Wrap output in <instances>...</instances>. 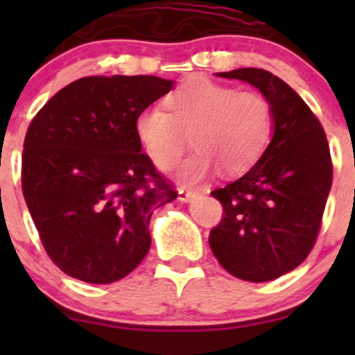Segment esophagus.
Returning <instances> with one entry per match:
<instances>
[{
	"instance_id": "esophagus-1",
	"label": "esophagus",
	"mask_w": 355,
	"mask_h": 355,
	"mask_svg": "<svg viewBox=\"0 0 355 355\" xmlns=\"http://www.w3.org/2000/svg\"><path fill=\"white\" fill-rule=\"evenodd\" d=\"M178 200L180 202H189V200H192L198 196V192L192 191V189H187V187H178Z\"/></svg>"
}]
</instances>
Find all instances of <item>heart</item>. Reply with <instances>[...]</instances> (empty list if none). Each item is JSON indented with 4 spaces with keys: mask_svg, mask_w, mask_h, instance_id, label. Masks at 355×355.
<instances>
[{
    "mask_svg": "<svg viewBox=\"0 0 355 355\" xmlns=\"http://www.w3.org/2000/svg\"><path fill=\"white\" fill-rule=\"evenodd\" d=\"M166 106H149L135 118V135L161 170H170L184 153L182 130L191 132L196 151L182 163V180L194 184L218 168L228 175L249 170L261 159L273 135V111L264 96L239 91L204 77H192L171 91Z\"/></svg>",
    "mask_w": 355,
    "mask_h": 355,
    "instance_id": "obj_1",
    "label": "heart"
}]
</instances>
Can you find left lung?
I'll return each instance as SVG.
<instances>
[{"instance_id":"obj_1","label":"left lung","mask_w":355,"mask_h":355,"mask_svg":"<svg viewBox=\"0 0 355 355\" xmlns=\"http://www.w3.org/2000/svg\"><path fill=\"white\" fill-rule=\"evenodd\" d=\"M254 85L273 111V135L261 159L211 192L225 216L209 234L218 263L245 282H270L295 270L316 242L333 166L327 135L304 99L261 68L216 73Z\"/></svg>"}]
</instances>
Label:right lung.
<instances>
[{"label": "right lung", "instance_id": "1", "mask_svg": "<svg viewBox=\"0 0 355 355\" xmlns=\"http://www.w3.org/2000/svg\"><path fill=\"white\" fill-rule=\"evenodd\" d=\"M173 84L155 75L78 78L32 120L24 198L46 252L68 277L113 284L148 254L153 211L177 192L142 153L135 118Z\"/></svg>", "mask_w": 355, "mask_h": 355}]
</instances>
